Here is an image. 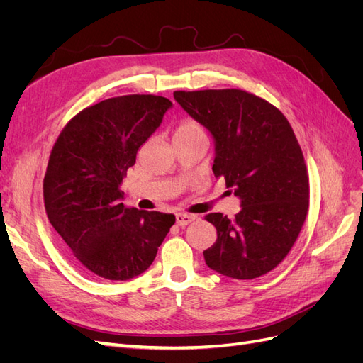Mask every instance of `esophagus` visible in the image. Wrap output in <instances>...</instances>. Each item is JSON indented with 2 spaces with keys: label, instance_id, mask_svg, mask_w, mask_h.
Here are the masks:
<instances>
[{
  "label": "esophagus",
  "instance_id": "1",
  "mask_svg": "<svg viewBox=\"0 0 363 363\" xmlns=\"http://www.w3.org/2000/svg\"><path fill=\"white\" fill-rule=\"evenodd\" d=\"M194 219H195V216L189 215V213H177V215H175V221H177V224L182 225V227L188 225L189 223L194 221Z\"/></svg>",
  "mask_w": 363,
  "mask_h": 363
}]
</instances>
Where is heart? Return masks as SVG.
<instances>
[{
    "label": "heart",
    "instance_id": "heart-1",
    "mask_svg": "<svg viewBox=\"0 0 363 363\" xmlns=\"http://www.w3.org/2000/svg\"><path fill=\"white\" fill-rule=\"evenodd\" d=\"M191 136H206V131L199 121L192 118H184L177 124V128L174 131V139Z\"/></svg>",
    "mask_w": 363,
    "mask_h": 363
}]
</instances>
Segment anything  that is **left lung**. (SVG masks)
Here are the masks:
<instances>
[{
	"label": "left lung",
	"instance_id": "1",
	"mask_svg": "<svg viewBox=\"0 0 363 363\" xmlns=\"http://www.w3.org/2000/svg\"><path fill=\"white\" fill-rule=\"evenodd\" d=\"M215 139V177L240 199L233 219L208 213L218 239L203 255L223 276L251 280L288 256L309 208V175L294 130L276 106L240 89L174 92Z\"/></svg>",
	"mask_w": 363,
	"mask_h": 363
}]
</instances>
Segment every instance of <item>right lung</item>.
Returning a JSON list of instances; mask_svg holds the SVG:
<instances>
[{
    "mask_svg": "<svg viewBox=\"0 0 363 363\" xmlns=\"http://www.w3.org/2000/svg\"><path fill=\"white\" fill-rule=\"evenodd\" d=\"M172 103L159 95H123L83 108L63 127L43 179L51 225L94 276L128 280L148 269L174 215L125 207L119 189L139 147Z\"/></svg>",
    "mask_w": 363,
    "mask_h": 363,
    "instance_id": "add662e5",
    "label": "right lung"
}]
</instances>
